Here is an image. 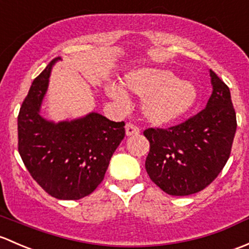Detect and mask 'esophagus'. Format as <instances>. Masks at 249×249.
<instances>
[{"mask_svg":"<svg viewBox=\"0 0 249 249\" xmlns=\"http://www.w3.org/2000/svg\"><path fill=\"white\" fill-rule=\"evenodd\" d=\"M124 128H125V135H127V137H130V135H138L140 133L139 128L132 124H127Z\"/></svg>","mask_w":249,"mask_h":249,"instance_id":"34e87169","label":"esophagus"}]
</instances>
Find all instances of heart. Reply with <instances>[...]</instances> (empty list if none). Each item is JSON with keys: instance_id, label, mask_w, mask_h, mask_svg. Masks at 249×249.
<instances>
[{"instance_id": "heart-1", "label": "heart", "mask_w": 249, "mask_h": 249, "mask_svg": "<svg viewBox=\"0 0 249 249\" xmlns=\"http://www.w3.org/2000/svg\"><path fill=\"white\" fill-rule=\"evenodd\" d=\"M126 91L142 99V114L151 124H169L186 115L198 98L192 81L178 79L174 71L163 68H139L124 79ZM107 93L120 104H127V94L121 86L109 83Z\"/></svg>"}]
</instances>
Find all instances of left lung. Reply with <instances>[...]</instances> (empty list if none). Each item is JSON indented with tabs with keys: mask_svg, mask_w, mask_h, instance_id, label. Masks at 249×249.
I'll use <instances>...</instances> for the list:
<instances>
[{
	"mask_svg": "<svg viewBox=\"0 0 249 249\" xmlns=\"http://www.w3.org/2000/svg\"><path fill=\"white\" fill-rule=\"evenodd\" d=\"M212 93L206 107L168 129L148 128L145 168L150 178L170 196L198 193L209 186L229 160L236 133V114L229 87L210 69Z\"/></svg>",
	"mask_w": 249,
	"mask_h": 249,
	"instance_id": "8db88e82",
	"label": "left lung"
}]
</instances>
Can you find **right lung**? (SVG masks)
Here are the masks:
<instances>
[{
	"mask_svg": "<svg viewBox=\"0 0 249 249\" xmlns=\"http://www.w3.org/2000/svg\"><path fill=\"white\" fill-rule=\"evenodd\" d=\"M56 57L33 80L18 116L19 153L35 181L51 196L78 200L103 181L115 150L124 138V122L98 112L55 122L40 115Z\"/></svg>",
	"mask_w": 249,
	"mask_h": 249,
	"instance_id": "add662e5",
	"label": "right lung"
}]
</instances>
